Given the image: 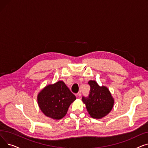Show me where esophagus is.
Instances as JSON below:
<instances>
[{
  "mask_svg": "<svg viewBox=\"0 0 148 148\" xmlns=\"http://www.w3.org/2000/svg\"><path fill=\"white\" fill-rule=\"evenodd\" d=\"M81 95H82V91H81V90H79V92L77 94V97H80Z\"/></svg>",
  "mask_w": 148,
  "mask_h": 148,
  "instance_id": "1",
  "label": "esophagus"
}]
</instances>
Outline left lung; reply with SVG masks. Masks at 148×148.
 Listing matches in <instances>:
<instances>
[{"label": "left lung", "mask_w": 148, "mask_h": 148, "mask_svg": "<svg viewBox=\"0 0 148 148\" xmlns=\"http://www.w3.org/2000/svg\"><path fill=\"white\" fill-rule=\"evenodd\" d=\"M90 89L88 97H82L89 114L93 118L99 119L107 115L112 109L114 100L108 89L100 87L95 81L88 82Z\"/></svg>", "instance_id": "obj_1"}]
</instances>
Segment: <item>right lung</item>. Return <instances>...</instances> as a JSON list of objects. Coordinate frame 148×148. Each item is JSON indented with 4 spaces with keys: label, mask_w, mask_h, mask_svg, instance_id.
Wrapping results in <instances>:
<instances>
[{
    "label": "right lung",
    "mask_w": 148,
    "mask_h": 148,
    "mask_svg": "<svg viewBox=\"0 0 148 148\" xmlns=\"http://www.w3.org/2000/svg\"><path fill=\"white\" fill-rule=\"evenodd\" d=\"M75 99L64 82L59 81L42 89L38 95V103L47 116L60 119L65 116L70 104Z\"/></svg>",
    "instance_id": "right-lung-1"
}]
</instances>
